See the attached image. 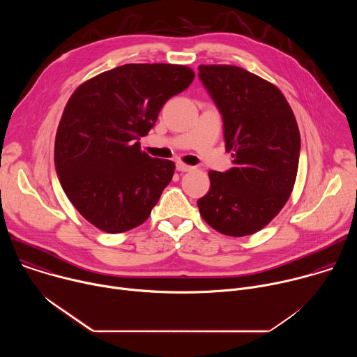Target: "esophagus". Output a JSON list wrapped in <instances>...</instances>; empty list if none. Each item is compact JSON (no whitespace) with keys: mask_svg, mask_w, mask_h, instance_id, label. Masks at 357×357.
I'll use <instances>...</instances> for the list:
<instances>
[{"mask_svg":"<svg viewBox=\"0 0 357 357\" xmlns=\"http://www.w3.org/2000/svg\"><path fill=\"white\" fill-rule=\"evenodd\" d=\"M193 167H190V165H186V164H183V162H176V171H179V172H188V171H190Z\"/></svg>","mask_w":357,"mask_h":357,"instance_id":"1","label":"esophagus"}]
</instances>
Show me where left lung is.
Listing matches in <instances>:
<instances>
[{"mask_svg": "<svg viewBox=\"0 0 357 357\" xmlns=\"http://www.w3.org/2000/svg\"><path fill=\"white\" fill-rule=\"evenodd\" d=\"M199 79L223 120L233 168L211 171L199 212L219 233L261 230L287 203L298 171L301 137L284 94L267 80L230 65H200Z\"/></svg>", "mask_w": 357, "mask_h": 357, "instance_id": "1", "label": "left lung"}]
</instances>
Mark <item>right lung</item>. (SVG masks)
<instances>
[{
	"label": "right lung",
	"mask_w": 357,
	"mask_h": 357,
	"mask_svg": "<svg viewBox=\"0 0 357 357\" xmlns=\"http://www.w3.org/2000/svg\"><path fill=\"white\" fill-rule=\"evenodd\" d=\"M181 65L128 63L76 89L55 139V168L77 212L106 233L144 223L171 182L175 164L151 158L139 138L167 101L193 82Z\"/></svg>",
	"instance_id": "obj_1"
}]
</instances>
